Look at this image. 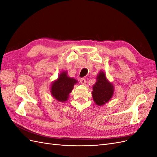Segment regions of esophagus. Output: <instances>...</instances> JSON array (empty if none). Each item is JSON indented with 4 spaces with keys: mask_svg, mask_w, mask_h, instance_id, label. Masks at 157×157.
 I'll use <instances>...</instances> for the list:
<instances>
[{
    "mask_svg": "<svg viewBox=\"0 0 157 157\" xmlns=\"http://www.w3.org/2000/svg\"><path fill=\"white\" fill-rule=\"evenodd\" d=\"M80 82H81V84H82L84 85H85V84H86V79H85L84 78H80Z\"/></svg>",
    "mask_w": 157,
    "mask_h": 157,
    "instance_id": "obj_1",
    "label": "esophagus"
}]
</instances>
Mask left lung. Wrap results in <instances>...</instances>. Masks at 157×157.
<instances>
[{
    "mask_svg": "<svg viewBox=\"0 0 157 157\" xmlns=\"http://www.w3.org/2000/svg\"><path fill=\"white\" fill-rule=\"evenodd\" d=\"M114 92L113 86L106 78L103 71L99 72L97 81L93 86L92 96L94 101L98 105H102L112 98Z\"/></svg>",
    "mask_w": 157,
    "mask_h": 157,
    "instance_id": "1",
    "label": "left lung"
}]
</instances>
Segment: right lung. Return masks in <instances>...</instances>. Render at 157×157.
Wrapping results in <instances>:
<instances>
[{
    "label": "right lung",
    "instance_id": "right-lung-1",
    "mask_svg": "<svg viewBox=\"0 0 157 157\" xmlns=\"http://www.w3.org/2000/svg\"><path fill=\"white\" fill-rule=\"evenodd\" d=\"M77 83V80L70 78L67 75V73H61L58 79L52 84L51 86V93L53 97L59 101L67 100L69 94L72 92L75 84Z\"/></svg>",
    "mask_w": 157,
    "mask_h": 157
}]
</instances>
